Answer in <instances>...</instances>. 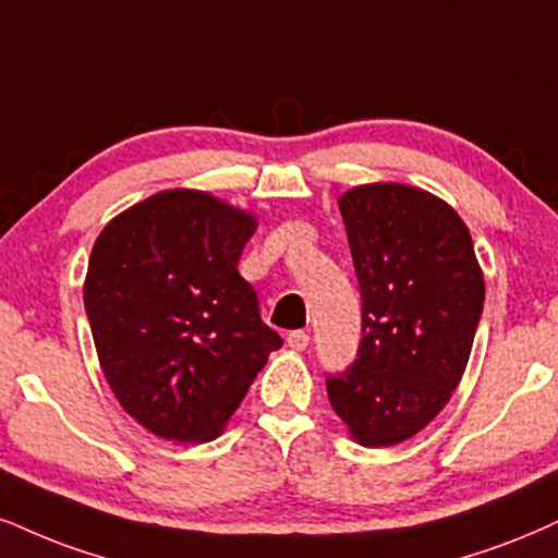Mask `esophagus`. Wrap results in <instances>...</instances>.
<instances>
[{"label": "esophagus", "mask_w": 558, "mask_h": 558, "mask_svg": "<svg viewBox=\"0 0 558 558\" xmlns=\"http://www.w3.org/2000/svg\"><path fill=\"white\" fill-rule=\"evenodd\" d=\"M307 343H311V336H307L305 331H292L290 336H287V347L294 349V352H305Z\"/></svg>", "instance_id": "1"}]
</instances>
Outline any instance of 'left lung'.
I'll return each instance as SVG.
<instances>
[{"instance_id":"1","label":"left lung","mask_w":558,"mask_h":558,"mask_svg":"<svg viewBox=\"0 0 558 558\" xmlns=\"http://www.w3.org/2000/svg\"><path fill=\"white\" fill-rule=\"evenodd\" d=\"M362 294L352 367L326 377L328 401L364 447H390L435 418L469 364L484 274L469 227L442 198L403 183L339 198Z\"/></svg>"}]
</instances>
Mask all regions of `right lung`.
I'll return each mask as SVG.
<instances>
[{"instance_id":"add662e5","label":"right lung","mask_w":558,"mask_h":558,"mask_svg":"<svg viewBox=\"0 0 558 558\" xmlns=\"http://www.w3.org/2000/svg\"><path fill=\"white\" fill-rule=\"evenodd\" d=\"M256 217L204 191H160L93 245L85 311L129 416L173 442H209L281 347L238 274Z\"/></svg>"}]
</instances>
